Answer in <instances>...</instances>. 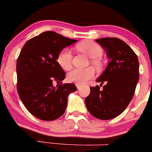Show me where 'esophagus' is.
Returning <instances> with one entry per match:
<instances>
[{"label":"esophagus","mask_w":152,"mask_h":152,"mask_svg":"<svg viewBox=\"0 0 152 152\" xmlns=\"http://www.w3.org/2000/svg\"><path fill=\"white\" fill-rule=\"evenodd\" d=\"M82 85H82V84H80V83H76V87H77L78 89L80 88V87H82Z\"/></svg>","instance_id":"1"}]
</instances>
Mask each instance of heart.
Here are the masks:
<instances>
[{"instance_id":"obj_1","label":"heart","mask_w":152,"mask_h":152,"mask_svg":"<svg viewBox=\"0 0 152 152\" xmlns=\"http://www.w3.org/2000/svg\"><path fill=\"white\" fill-rule=\"evenodd\" d=\"M76 48L91 59V62L96 67H100L102 65L101 57L103 55V49L99 45L90 40H83L76 45ZM57 63L63 70H69L72 68V53L69 49L65 48L59 52L57 56ZM95 70L89 67L85 69H74L67 73V81L76 83H85L94 76Z\"/></svg>"}]
</instances>
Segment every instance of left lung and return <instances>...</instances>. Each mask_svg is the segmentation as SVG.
I'll use <instances>...</instances> for the list:
<instances>
[{
    "label": "left lung",
    "mask_w": 152,
    "mask_h": 152,
    "mask_svg": "<svg viewBox=\"0 0 152 152\" xmlns=\"http://www.w3.org/2000/svg\"><path fill=\"white\" fill-rule=\"evenodd\" d=\"M96 42L106 50L110 62L96 79L100 86L90 87L85 104L96 118L110 120L121 114L132 99L139 81V62L134 50L118 38H101Z\"/></svg>",
    "instance_id": "left-lung-1"
}]
</instances>
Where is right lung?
Here are the masks:
<instances>
[{"mask_svg": "<svg viewBox=\"0 0 152 152\" xmlns=\"http://www.w3.org/2000/svg\"><path fill=\"white\" fill-rule=\"evenodd\" d=\"M77 42L54 31H45L23 47L17 61L18 88L20 100L31 114L42 121H53L64 114L69 94L77 90L72 83L62 85L63 69L57 63L62 49ZM55 80L59 84L53 85Z\"/></svg>", "mask_w": 152, "mask_h": 152, "instance_id": "right-lung-1", "label": "right lung"}]
</instances>
